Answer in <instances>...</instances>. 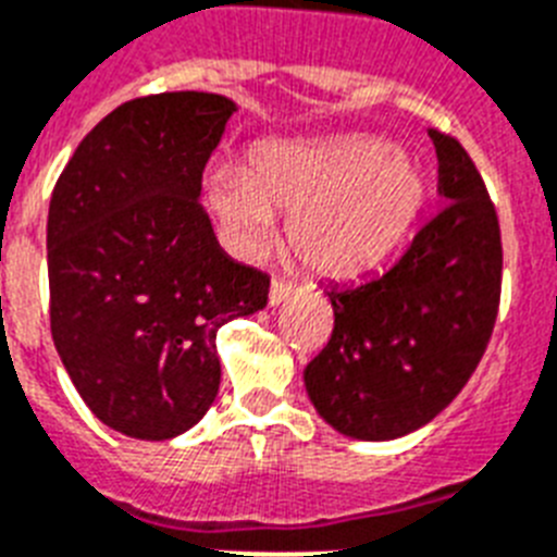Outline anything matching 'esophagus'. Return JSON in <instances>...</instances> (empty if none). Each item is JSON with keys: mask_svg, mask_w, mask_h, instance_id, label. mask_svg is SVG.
I'll return each mask as SVG.
<instances>
[{"mask_svg": "<svg viewBox=\"0 0 557 557\" xmlns=\"http://www.w3.org/2000/svg\"><path fill=\"white\" fill-rule=\"evenodd\" d=\"M293 293H296V284L284 282V278H273V284H270V304L275 307V304L287 301Z\"/></svg>", "mask_w": 557, "mask_h": 557, "instance_id": "34e87169", "label": "esophagus"}]
</instances>
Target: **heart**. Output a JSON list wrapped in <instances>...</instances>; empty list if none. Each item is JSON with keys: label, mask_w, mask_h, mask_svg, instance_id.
I'll use <instances>...</instances> for the list:
<instances>
[{"label": "heart", "mask_w": 557, "mask_h": 557, "mask_svg": "<svg viewBox=\"0 0 557 557\" xmlns=\"http://www.w3.org/2000/svg\"><path fill=\"white\" fill-rule=\"evenodd\" d=\"M208 202L231 242L259 253L273 239L275 211L307 268L349 275L397 247L425 202V180L408 157L377 137L335 143H264L247 171L208 174Z\"/></svg>", "instance_id": "b5f03b06"}]
</instances>
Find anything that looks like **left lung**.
Instances as JSON below:
<instances>
[{
    "mask_svg": "<svg viewBox=\"0 0 557 557\" xmlns=\"http://www.w3.org/2000/svg\"><path fill=\"white\" fill-rule=\"evenodd\" d=\"M445 206L386 273L330 284V344L304 369L312 406L351 440H397L462 392L502 298V231L465 146L428 129Z\"/></svg>",
    "mask_w": 557,
    "mask_h": 557,
    "instance_id": "left-lung-1",
    "label": "left lung"
}]
</instances>
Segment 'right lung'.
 I'll return each mask as SVG.
<instances>
[{"label": "right lung", "instance_id": "add662e5", "mask_svg": "<svg viewBox=\"0 0 557 557\" xmlns=\"http://www.w3.org/2000/svg\"><path fill=\"white\" fill-rule=\"evenodd\" d=\"M233 112L213 92L121 103L52 188V344L89 411L135 440L202 420L220 392L216 332L268 304V273L233 261L199 206Z\"/></svg>", "mask_w": 557, "mask_h": 557}]
</instances>
